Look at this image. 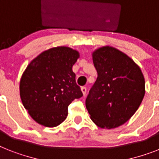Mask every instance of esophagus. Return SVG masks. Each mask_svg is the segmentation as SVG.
Listing matches in <instances>:
<instances>
[{"instance_id":"34e87169","label":"esophagus","mask_w":159,"mask_h":159,"mask_svg":"<svg viewBox=\"0 0 159 159\" xmlns=\"http://www.w3.org/2000/svg\"><path fill=\"white\" fill-rule=\"evenodd\" d=\"M81 90H82V94H83V95L85 96L86 94V88L85 87V86H83V87H82V89H81Z\"/></svg>"}]
</instances>
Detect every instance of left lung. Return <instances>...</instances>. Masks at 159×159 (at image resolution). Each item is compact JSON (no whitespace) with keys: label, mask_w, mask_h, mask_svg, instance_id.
<instances>
[{"label":"left lung","mask_w":159,"mask_h":159,"mask_svg":"<svg viewBox=\"0 0 159 159\" xmlns=\"http://www.w3.org/2000/svg\"><path fill=\"white\" fill-rule=\"evenodd\" d=\"M92 59L98 77L86 98V109L96 126L116 128L140 107L145 94L144 75L133 59L113 46L95 50Z\"/></svg>","instance_id":"left-lung-1"}]
</instances>
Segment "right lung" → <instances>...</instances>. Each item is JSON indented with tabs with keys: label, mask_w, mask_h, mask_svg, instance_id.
Segmentation results:
<instances>
[{
	"label": "right lung",
	"mask_w": 159,
	"mask_h": 159,
	"mask_svg": "<svg viewBox=\"0 0 159 159\" xmlns=\"http://www.w3.org/2000/svg\"><path fill=\"white\" fill-rule=\"evenodd\" d=\"M79 58L77 50L57 46L41 53L26 68L19 82V95L37 123L46 127L59 126L66 119L68 105L82 96L73 72Z\"/></svg>",
	"instance_id": "1"
}]
</instances>
